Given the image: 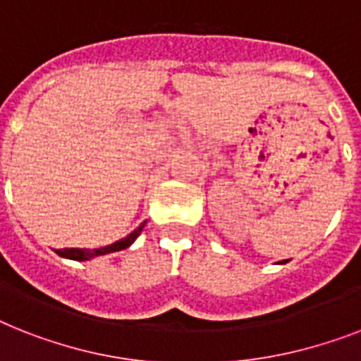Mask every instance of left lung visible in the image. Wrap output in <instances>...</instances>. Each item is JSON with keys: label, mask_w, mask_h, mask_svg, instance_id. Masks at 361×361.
<instances>
[{"label": "left lung", "mask_w": 361, "mask_h": 361, "mask_svg": "<svg viewBox=\"0 0 361 361\" xmlns=\"http://www.w3.org/2000/svg\"><path fill=\"white\" fill-rule=\"evenodd\" d=\"M278 263H286V262H278Z\"/></svg>", "instance_id": "obj_1"}]
</instances>
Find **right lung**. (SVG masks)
Here are the masks:
<instances>
[{
  "label": "right lung",
  "instance_id": "obj_1",
  "mask_svg": "<svg viewBox=\"0 0 361 361\" xmlns=\"http://www.w3.org/2000/svg\"><path fill=\"white\" fill-rule=\"evenodd\" d=\"M145 224H140L137 230H133L130 235H126L124 239L113 243V245H107V247L102 248H92V250H87V248H63V250H55L61 257H68V259H74V262H87V259H92L96 256H104V254H111V252L124 250V248L131 247L135 243V239L140 235Z\"/></svg>",
  "mask_w": 361,
  "mask_h": 361
}]
</instances>
